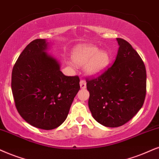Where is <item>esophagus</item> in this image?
Returning a JSON list of instances; mask_svg holds the SVG:
<instances>
[{"label": "esophagus", "instance_id": "esophagus-1", "mask_svg": "<svg viewBox=\"0 0 159 159\" xmlns=\"http://www.w3.org/2000/svg\"><path fill=\"white\" fill-rule=\"evenodd\" d=\"M80 86H81V89H85L86 86V82L85 80H81V81H80Z\"/></svg>", "mask_w": 159, "mask_h": 159}]
</instances>
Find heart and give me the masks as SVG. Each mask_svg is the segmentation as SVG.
Masks as SVG:
<instances>
[{"label": "heart", "instance_id": "heart-1", "mask_svg": "<svg viewBox=\"0 0 159 159\" xmlns=\"http://www.w3.org/2000/svg\"><path fill=\"white\" fill-rule=\"evenodd\" d=\"M76 65L85 66L86 71L92 75L101 73L107 67L110 56L106 51H100L94 45H86L76 48L73 55Z\"/></svg>", "mask_w": 159, "mask_h": 159}]
</instances>
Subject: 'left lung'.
<instances>
[{
	"label": "left lung",
	"mask_w": 159,
	"mask_h": 159,
	"mask_svg": "<svg viewBox=\"0 0 159 159\" xmlns=\"http://www.w3.org/2000/svg\"><path fill=\"white\" fill-rule=\"evenodd\" d=\"M119 45L114 64L97 78H87L89 108L94 119L106 127L125 124L137 114L146 95V69L130 44L116 38Z\"/></svg>",
	"instance_id": "obj_1"
}]
</instances>
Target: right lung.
Listing matches in <instances>:
<instances>
[{
  "label": "right lung",
  "instance_id": "right-lung-1",
  "mask_svg": "<svg viewBox=\"0 0 159 159\" xmlns=\"http://www.w3.org/2000/svg\"><path fill=\"white\" fill-rule=\"evenodd\" d=\"M43 39L26 46L14 65L11 90L16 108L34 127L51 130L65 122L80 89L78 75L66 76L60 65L46 53Z\"/></svg>",
  "mask_w": 159,
  "mask_h": 159
}]
</instances>
